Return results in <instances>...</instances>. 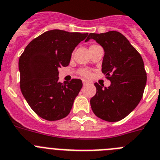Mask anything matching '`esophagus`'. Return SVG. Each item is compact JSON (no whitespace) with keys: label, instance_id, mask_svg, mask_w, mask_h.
Segmentation results:
<instances>
[{"label":"esophagus","instance_id":"1","mask_svg":"<svg viewBox=\"0 0 160 160\" xmlns=\"http://www.w3.org/2000/svg\"><path fill=\"white\" fill-rule=\"evenodd\" d=\"M89 84V83H88V81H86V80H83V84H84V85H87V84Z\"/></svg>","mask_w":160,"mask_h":160}]
</instances>
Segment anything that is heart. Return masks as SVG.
I'll list each match as a JSON object with an SVG mask.
<instances>
[{
    "label": "heart",
    "instance_id": "heart-1",
    "mask_svg": "<svg viewBox=\"0 0 160 160\" xmlns=\"http://www.w3.org/2000/svg\"><path fill=\"white\" fill-rule=\"evenodd\" d=\"M95 46H97V45H92L90 46V48L92 47H95ZM80 74L82 76H84V77H86V78H89L90 76H91L92 73L90 71L87 70V69H81V70H80Z\"/></svg>",
    "mask_w": 160,
    "mask_h": 160
}]
</instances>
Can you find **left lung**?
<instances>
[{
  "instance_id": "obj_1",
  "label": "left lung",
  "mask_w": 160,
  "mask_h": 160,
  "mask_svg": "<svg viewBox=\"0 0 160 160\" xmlns=\"http://www.w3.org/2000/svg\"><path fill=\"white\" fill-rule=\"evenodd\" d=\"M96 41L104 48L101 71L111 84L97 83V92L90 100L94 114L107 122H118L135 109L143 95L147 72L141 55L123 34L118 31L90 33L85 42Z\"/></svg>"
}]
</instances>
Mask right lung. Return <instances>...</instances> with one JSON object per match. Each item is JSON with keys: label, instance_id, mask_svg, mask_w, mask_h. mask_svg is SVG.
I'll return each mask as SVG.
<instances>
[{"label": "right lung", "instance_id": "obj_1", "mask_svg": "<svg viewBox=\"0 0 160 160\" xmlns=\"http://www.w3.org/2000/svg\"><path fill=\"white\" fill-rule=\"evenodd\" d=\"M88 33L51 30L32 40L19 58L20 88L34 113L47 121L70 113L83 84L80 79L59 82V67H67L75 47Z\"/></svg>", "mask_w": 160, "mask_h": 160}]
</instances>
